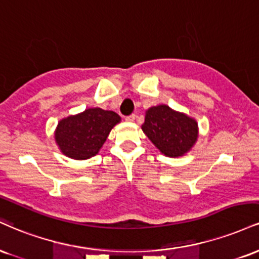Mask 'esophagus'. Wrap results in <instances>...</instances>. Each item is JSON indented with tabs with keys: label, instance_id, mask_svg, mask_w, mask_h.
<instances>
[{
	"label": "esophagus",
	"instance_id": "obj_1",
	"mask_svg": "<svg viewBox=\"0 0 259 259\" xmlns=\"http://www.w3.org/2000/svg\"><path fill=\"white\" fill-rule=\"evenodd\" d=\"M135 120H136V115L135 114L130 115V116L126 117V121H128V122H133Z\"/></svg>",
	"mask_w": 259,
	"mask_h": 259
}]
</instances>
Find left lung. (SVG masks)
Wrapping results in <instances>:
<instances>
[{"label": "left lung", "mask_w": 259, "mask_h": 259, "mask_svg": "<svg viewBox=\"0 0 259 259\" xmlns=\"http://www.w3.org/2000/svg\"><path fill=\"white\" fill-rule=\"evenodd\" d=\"M143 132L163 155L183 156L194 147L199 136L197 122L168 105L151 106L145 112Z\"/></svg>", "instance_id": "1"}]
</instances>
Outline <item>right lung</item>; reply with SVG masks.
<instances>
[{"instance_id": "add662e5", "label": "right lung", "mask_w": 259, "mask_h": 259, "mask_svg": "<svg viewBox=\"0 0 259 259\" xmlns=\"http://www.w3.org/2000/svg\"><path fill=\"white\" fill-rule=\"evenodd\" d=\"M121 121L116 112L90 108L58 122L54 138L60 151L74 160L96 156L110 131Z\"/></svg>"}]
</instances>
